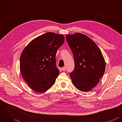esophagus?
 <instances>
[{
    "label": "esophagus",
    "mask_w": 122,
    "mask_h": 122,
    "mask_svg": "<svg viewBox=\"0 0 122 122\" xmlns=\"http://www.w3.org/2000/svg\"><path fill=\"white\" fill-rule=\"evenodd\" d=\"M66 70V67H65V66H64V67H62V68H61V70H62V71H65Z\"/></svg>",
    "instance_id": "34e87169"
}]
</instances>
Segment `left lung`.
Returning <instances> with one entry per match:
<instances>
[{
  "instance_id": "obj_1",
  "label": "left lung",
  "mask_w": 122,
  "mask_h": 122,
  "mask_svg": "<svg viewBox=\"0 0 122 122\" xmlns=\"http://www.w3.org/2000/svg\"><path fill=\"white\" fill-rule=\"evenodd\" d=\"M66 37L75 61L74 69L70 73L72 83L78 90L88 92L104 75V57L97 45L87 36L76 33Z\"/></svg>"
}]
</instances>
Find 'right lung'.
Listing matches in <instances>:
<instances>
[{
	"label": "right lung",
	"mask_w": 122,
	"mask_h": 122,
	"mask_svg": "<svg viewBox=\"0 0 122 122\" xmlns=\"http://www.w3.org/2000/svg\"><path fill=\"white\" fill-rule=\"evenodd\" d=\"M64 40L63 35L47 32L31 41L22 51L20 61V72L24 80L35 92H44L54 85L60 71L55 56Z\"/></svg>",
	"instance_id": "obj_1"
}]
</instances>
